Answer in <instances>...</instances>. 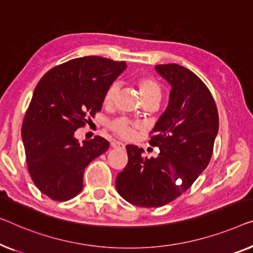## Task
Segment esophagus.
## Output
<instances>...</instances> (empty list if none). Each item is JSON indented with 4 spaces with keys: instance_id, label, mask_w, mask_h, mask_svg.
I'll use <instances>...</instances> for the list:
<instances>
[{
    "instance_id": "obj_1",
    "label": "esophagus",
    "mask_w": 253,
    "mask_h": 253,
    "mask_svg": "<svg viewBox=\"0 0 253 253\" xmlns=\"http://www.w3.org/2000/svg\"><path fill=\"white\" fill-rule=\"evenodd\" d=\"M111 146L114 149H125V144H124L123 142H119V141H114L111 143Z\"/></svg>"
}]
</instances>
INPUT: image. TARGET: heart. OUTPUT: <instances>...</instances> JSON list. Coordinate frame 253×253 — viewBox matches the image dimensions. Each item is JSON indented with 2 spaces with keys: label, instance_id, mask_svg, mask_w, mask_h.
Instances as JSON below:
<instances>
[{
  "label": "heart",
  "instance_id": "heart-1",
  "mask_svg": "<svg viewBox=\"0 0 253 253\" xmlns=\"http://www.w3.org/2000/svg\"><path fill=\"white\" fill-rule=\"evenodd\" d=\"M135 83H136L139 92L142 94V97L144 100L145 104H159L161 96H163V88H161L160 84L156 79L151 76H138L135 78ZM118 94L119 84L118 83H114V84H111L108 87V89L105 90L103 97L104 104H114ZM108 126L116 135L127 139L133 137L138 129V125L130 122V120H128L127 118H117L109 123Z\"/></svg>",
  "mask_w": 253,
  "mask_h": 253
}]
</instances>
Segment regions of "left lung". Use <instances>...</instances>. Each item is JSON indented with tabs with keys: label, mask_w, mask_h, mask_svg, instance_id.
Here are the masks:
<instances>
[{
	"label": "left lung",
	"mask_w": 253,
	"mask_h": 253,
	"mask_svg": "<svg viewBox=\"0 0 253 253\" xmlns=\"http://www.w3.org/2000/svg\"><path fill=\"white\" fill-rule=\"evenodd\" d=\"M156 70L171 86L169 104L151 131L150 145L159 148L157 158L127 145L128 163L116 179L118 193L127 202L157 208L190 188L212 156L219 118L209 88L187 68L168 63Z\"/></svg>",
	"instance_id": "8db88e82"
}]
</instances>
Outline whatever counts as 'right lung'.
Listing matches in <instances>:
<instances>
[{
    "label": "right lung",
    "instance_id": "right-lung-1",
    "mask_svg": "<svg viewBox=\"0 0 253 253\" xmlns=\"http://www.w3.org/2000/svg\"><path fill=\"white\" fill-rule=\"evenodd\" d=\"M125 69V61L83 56L52 68L36 85L21 137L34 184L54 201L81 193L85 168L109 149L103 137L81 144L74 134L101 110L105 90Z\"/></svg>",
    "mask_w": 253,
    "mask_h": 253
}]
</instances>
